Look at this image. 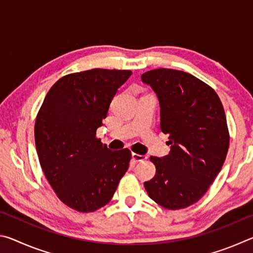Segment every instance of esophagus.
<instances>
[{"label": "esophagus", "mask_w": 253, "mask_h": 253, "mask_svg": "<svg viewBox=\"0 0 253 253\" xmlns=\"http://www.w3.org/2000/svg\"><path fill=\"white\" fill-rule=\"evenodd\" d=\"M131 158H132V161H134V162H143V161L146 160L147 157L145 156V155H139V154L132 153L131 154Z\"/></svg>", "instance_id": "obj_1"}]
</instances>
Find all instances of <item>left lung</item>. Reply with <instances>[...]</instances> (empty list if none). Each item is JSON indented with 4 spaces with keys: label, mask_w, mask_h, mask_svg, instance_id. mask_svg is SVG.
<instances>
[{
    "label": "left lung",
    "mask_w": 253,
    "mask_h": 253,
    "mask_svg": "<svg viewBox=\"0 0 253 253\" xmlns=\"http://www.w3.org/2000/svg\"><path fill=\"white\" fill-rule=\"evenodd\" d=\"M140 78L158 98L161 129L170 146L169 155L151 156L156 174L145 188L163 208H187L205 194L228 154L223 106L210 85L187 72L161 68Z\"/></svg>",
    "instance_id": "obj_1"
}]
</instances>
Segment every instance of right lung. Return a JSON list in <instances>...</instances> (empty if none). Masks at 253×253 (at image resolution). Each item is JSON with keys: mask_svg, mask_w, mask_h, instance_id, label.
<instances>
[{"mask_svg": "<svg viewBox=\"0 0 253 253\" xmlns=\"http://www.w3.org/2000/svg\"><path fill=\"white\" fill-rule=\"evenodd\" d=\"M129 70L91 69L62 77L46 93L34 126L37 153L61 202L93 212L109 202L129 168V149L110 151L96 138Z\"/></svg>", "mask_w": 253, "mask_h": 253, "instance_id": "obj_1", "label": "right lung"}]
</instances>
